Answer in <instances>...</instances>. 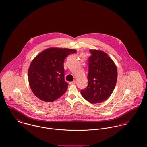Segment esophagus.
I'll use <instances>...</instances> for the list:
<instances>
[{"label":"esophagus","instance_id":"esophagus-1","mask_svg":"<svg viewBox=\"0 0 147 147\" xmlns=\"http://www.w3.org/2000/svg\"><path fill=\"white\" fill-rule=\"evenodd\" d=\"M76 83H77V81H76V80H74L73 82H69V84H70V85H74V84H76Z\"/></svg>","mask_w":147,"mask_h":147}]
</instances>
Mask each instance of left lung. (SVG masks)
Segmentation results:
<instances>
[{
  "mask_svg": "<svg viewBox=\"0 0 147 147\" xmlns=\"http://www.w3.org/2000/svg\"><path fill=\"white\" fill-rule=\"evenodd\" d=\"M88 86L81 91L88 102L100 103L107 100L115 88L117 78V66L111 57L100 50L90 49Z\"/></svg>",
  "mask_w": 147,
  "mask_h": 147,
  "instance_id": "left-lung-1",
  "label": "left lung"
}]
</instances>
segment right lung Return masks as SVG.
Returning <instances> with one entry per match:
<instances>
[{"label":"right lung","mask_w":147,"mask_h":147,"mask_svg":"<svg viewBox=\"0 0 147 147\" xmlns=\"http://www.w3.org/2000/svg\"><path fill=\"white\" fill-rule=\"evenodd\" d=\"M76 49L52 47L38 54L32 61L28 71L30 88L34 95L45 102H52L67 90L64 80L63 62Z\"/></svg>","instance_id":"right-lung-1"}]
</instances>
